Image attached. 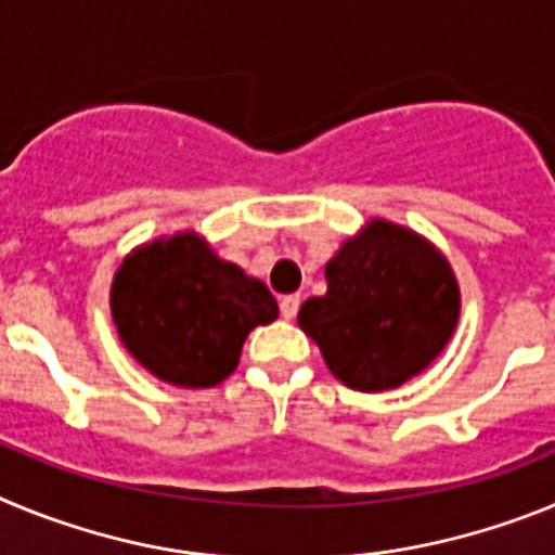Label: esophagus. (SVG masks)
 Wrapping results in <instances>:
<instances>
[{"mask_svg": "<svg viewBox=\"0 0 555 555\" xmlns=\"http://www.w3.org/2000/svg\"><path fill=\"white\" fill-rule=\"evenodd\" d=\"M297 308H300V294H286V297H281L283 320H294V317H297Z\"/></svg>", "mask_w": 555, "mask_h": 555, "instance_id": "1", "label": "esophagus"}]
</instances>
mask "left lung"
Returning <instances> with one entry per match:
<instances>
[{
	"instance_id": "8db88e82",
	"label": "left lung",
	"mask_w": 555,
	"mask_h": 555,
	"mask_svg": "<svg viewBox=\"0 0 555 555\" xmlns=\"http://www.w3.org/2000/svg\"><path fill=\"white\" fill-rule=\"evenodd\" d=\"M327 292L297 322L327 370L358 391L397 389L434 364L459 325L455 274L428 238L372 219L325 267Z\"/></svg>"
}]
</instances>
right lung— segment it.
Returning <instances> with one entry per match:
<instances>
[{"label":"right lung","instance_id":"1","mask_svg":"<svg viewBox=\"0 0 555 555\" xmlns=\"http://www.w3.org/2000/svg\"><path fill=\"white\" fill-rule=\"evenodd\" d=\"M111 313L144 370L171 386L205 389L238 366L244 338L278 320V302L258 278L185 230L127 255L113 274Z\"/></svg>","mask_w":555,"mask_h":555}]
</instances>
